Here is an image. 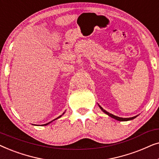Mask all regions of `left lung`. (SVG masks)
<instances>
[{
	"mask_svg": "<svg viewBox=\"0 0 159 159\" xmlns=\"http://www.w3.org/2000/svg\"><path fill=\"white\" fill-rule=\"evenodd\" d=\"M99 106V105H98ZM99 107H100V108H101V109L105 113V114H106L108 115V116H111V118H113V119H116V120H118V121H129V120H132V119H134V118H136L137 116H133V117H130V118H121V117H119V116H115V115H113L112 114H110V113H108V112H107L106 111V110H104L103 108L101 107V106H99Z\"/></svg>",
	"mask_w": 159,
	"mask_h": 159,
	"instance_id": "1",
	"label": "left lung"
}]
</instances>
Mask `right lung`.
I'll return each mask as SVG.
<instances>
[{
  "label": "right lung",
  "mask_w": 159,
  "mask_h": 159,
  "mask_svg": "<svg viewBox=\"0 0 159 159\" xmlns=\"http://www.w3.org/2000/svg\"><path fill=\"white\" fill-rule=\"evenodd\" d=\"M64 113H65V112H64V113H63V114H61V116H58V117H57V118H56V119H54V120H56V119H58V118H60V117H61V116H62V115H63V114H64ZM54 120H53V121H54ZM50 121V122H48V123H47V124H45V125H43V126H45V125H48V124H50V123H51V122H52V121Z\"/></svg>",
  "instance_id": "add662e5"
}]
</instances>
